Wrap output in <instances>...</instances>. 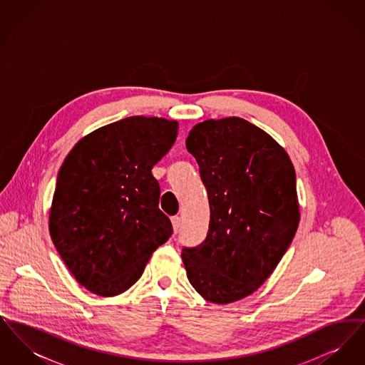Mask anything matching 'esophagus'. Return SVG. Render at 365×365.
<instances>
[{"instance_id": "obj_1", "label": "esophagus", "mask_w": 365, "mask_h": 365, "mask_svg": "<svg viewBox=\"0 0 365 365\" xmlns=\"http://www.w3.org/2000/svg\"><path fill=\"white\" fill-rule=\"evenodd\" d=\"M171 222H173V227H174V232H179L180 226H182L180 217H179V216H173V217H171Z\"/></svg>"}]
</instances>
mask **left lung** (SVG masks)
I'll list each match as a JSON object with an SVG mask.
<instances>
[{"instance_id":"obj_1","label":"left lung","mask_w":365,"mask_h":365,"mask_svg":"<svg viewBox=\"0 0 365 365\" xmlns=\"http://www.w3.org/2000/svg\"><path fill=\"white\" fill-rule=\"evenodd\" d=\"M186 148L208 191L207 238L183 247L197 293L230 304L256 292L274 272L299 223L293 163L275 139L241 118L192 127Z\"/></svg>"}]
</instances>
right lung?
Masks as SVG:
<instances>
[{
	"label": "right lung",
	"mask_w": 365,
	"mask_h": 365,
	"mask_svg": "<svg viewBox=\"0 0 365 365\" xmlns=\"http://www.w3.org/2000/svg\"><path fill=\"white\" fill-rule=\"evenodd\" d=\"M178 122L131 116L81 139L56 182L49 231L73 278L113 297L143 274L152 253L173 235L158 209L152 168L173 148Z\"/></svg>",
	"instance_id": "add662e5"
}]
</instances>
